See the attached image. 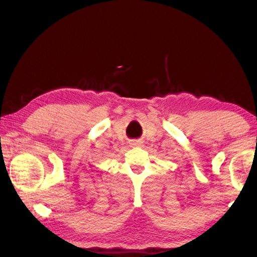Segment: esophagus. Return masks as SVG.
<instances>
[{
    "instance_id": "34e87169",
    "label": "esophagus",
    "mask_w": 257,
    "mask_h": 257,
    "mask_svg": "<svg viewBox=\"0 0 257 257\" xmlns=\"http://www.w3.org/2000/svg\"><path fill=\"white\" fill-rule=\"evenodd\" d=\"M143 144V142L142 141H135V142H133L132 143V145L133 146H141Z\"/></svg>"
}]
</instances>
